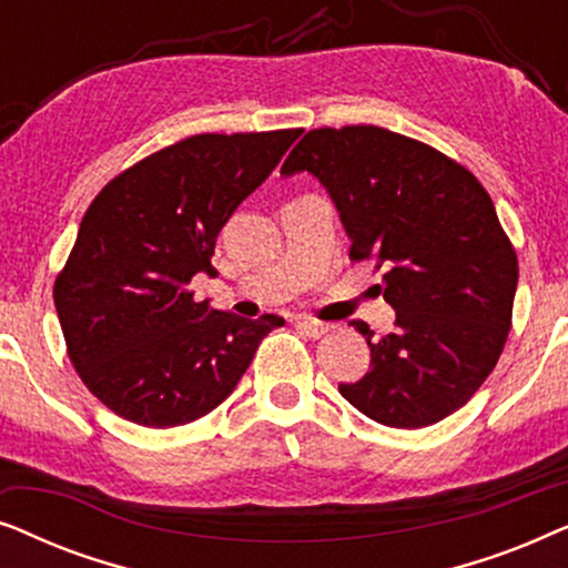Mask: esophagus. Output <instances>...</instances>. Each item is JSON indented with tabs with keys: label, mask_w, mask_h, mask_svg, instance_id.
<instances>
[{
	"label": "esophagus",
	"mask_w": 568,
	"mask_h": 568,
	"mask_svg": "<svg viewBox=\"0 0 568 568\" xmlns=\"http://www.w3.org/2000/svg\"><path fill=\"white\" fill-rule=\"evenodd\" d=\"M297 328L305 333L307 338H321V336H325V333H328L333 325H328V323H321V321H313V317H297Z\"/></svg>",
	"instance_id": "1"
}]
</instances>
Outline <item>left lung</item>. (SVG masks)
I'll list each match as a JSON object with an SVG mask.
<instances>
[{
  "instance_id": "1",
  "label": "left lung",
  "mask_w": 568,
  "mask_h": 568,
  "mask_svg": "<svg viewBox=\"0 0 568 568\" xmlns=\"http://www.w3.org/2000/svg\"><path fill=\"white\" fill-rule=\"evenodd\" d=\"M307 170L331 193L352 261L385 268L395 331L375 338L369 372L338 390L393 429L437 424L473 398L511 328L517 253L478 178L434 146L379 126L313 129L282 173Z\"/></svg>"
}]
</instances>
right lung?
I'll list each match as a JSON object with an SVG mask.
<instances>
[{"instance_id": "right-lung-1", "label": "right lung", "mask_w": 568, "mask_h": 568, "mask_svg": "<svg viewBox=\"0 0 568 568\" xmlns=\"http://www.w3.org/2000/svg\"><path fill=\"white\" fill-rule=\"evenodd\" d=\"M300 129L196 134L139 160L92 199L53 284L67 352L95 398L170 429L214 410L284 317L247 321L196 302L216 235Z\"/></svg>"}]
</instances>
